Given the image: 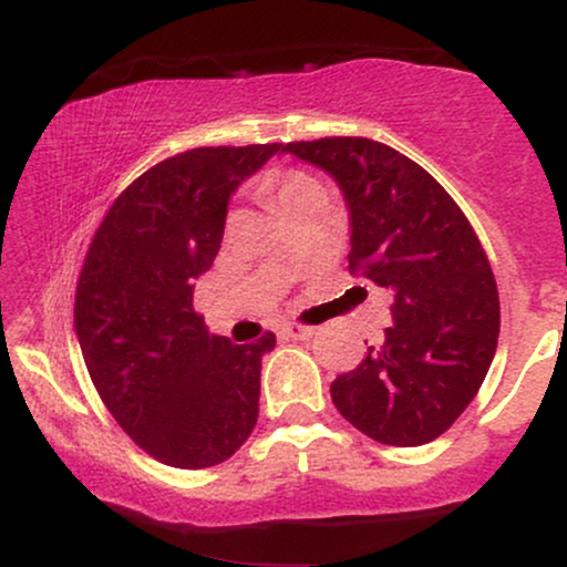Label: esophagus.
Instances as JSON below:
<instances>
[{
	"label": "esophagus",
	"instance_id": "obj_1",
	"mask_svg": "<svg viewBox=\"0 0 567 567\" xmlns=\"http://www.w3.org/2000/svg\"><path fill=\"white\" fill-rule=\"evenodd\" d=\"M315 333L317 328H311V324H301V322H288L282 328V336L296 338V341H306V338H311Z\"/></svg>",
	"mask_w": 567,
	"mask_h": 567
}]
</instances>
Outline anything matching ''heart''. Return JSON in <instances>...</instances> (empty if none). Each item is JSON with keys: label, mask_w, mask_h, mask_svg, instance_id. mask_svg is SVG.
<instances>
[{"label": "heart", "mask_w": 567, "mask_h": 567, "mask_svg": "<svg viewBox=\"0 0 567 567\" xmlns=\"http://www.w3.org/2000/svg\"><path fill=\"white\" fill-rule=\"evenodd\" d=\"M271 186H275L277 197L282 205H288L290 199L301 197V194L311 192V188H322L320 184H317L311 175H306L303 171H282L277 173L275 178H271Z\"/></svg>", "instance_id": "obj_1"}]
</instances>
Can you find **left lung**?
<instances>
[{
    "mask_svg": "<svg viewBox=\"0 0 567 567\" xmlns=\"http://www.w3.org/2000/svg\"><path fill=\"white\" fill-rule=\"evenodd\" d=\"M282 152L338 181L351 216L349 271L392 296L383 341L330 383L333 405L381 445L437 440L480 392L498 347L496 277L470 218L386 143L343 135Z\"/></svg>",
    "mask_w": 567,
    "mask_h": 567,
    "instance_id": "left-lung-1",
    "label": "left lung"
}]
</instances>
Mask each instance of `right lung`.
<instances>
[{"instance_id": "1", "label": "right lung", "mask_w": 567, "mask_h": 567, "mask_svg": "<svg viewBox=\"0 0 567 567\" xmlns=\"http://www.w3.org/2000/svg\"><path fill=\"white\" fill-rule=\"evenodd\" d=\"M282 143L188 148L130 184L90 243L74 330L103 405L130 440L175 470L224 464L258 421L275 333L231 343L194 311L229 197Z\"/></svg>"}]
</instances>
